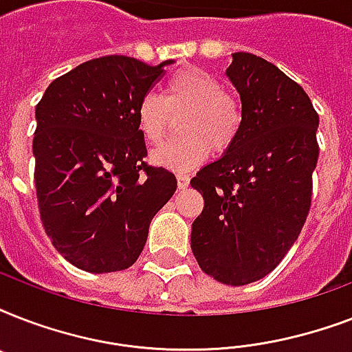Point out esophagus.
Here are the masks:
<instances>
[{
	"label": "esophagus",
	"instance_id": "obj_1",
	"mask_svg": "<svg viewBox=\"0 0 352 352\" xmlns=\"http://www.w3.org/2000/svg\"><path fill=\"white\" fill-rule=\"evenodd\" d=\"M177 186H179V190H186L190 186V175H186V173H177Z\"/></svg>",
	"mask_w": 352,
	"mask_h": 352
}]
</instances>
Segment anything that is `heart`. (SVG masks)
I'll return each mask as SVG.
<instances>
[{
	"mask_svg": "<svg viewBox=\"0 0 352 352\" xmlns=\"http://www.w3.org/2000/svg\"><path fill=\"white\" fill-rule=\"evenodd\" d=\"M182 137L153 151V164L173 171H192L208 159L210 149L226 151L243 127V106L225 91L214 74L203 69H179L166 80L162 96L149 91L137 107L142 137L153 146L166 138L173 118H179Z\"/></svg>",
	"mask_w": 352,
	"mask_h": 352,
	"instance_id": "b5f03b06",
	"label": "heart"
}]
</instances>
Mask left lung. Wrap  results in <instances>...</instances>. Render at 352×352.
<instances>
[{"label":"left lung","instance_id":"1","mask_svg":"<svg viewBox=\"0 0 352 352\" xmlns=\"http://www.w3.org/2000/svg\"><path fill=\"white\" fill-rule=\"evenodd\" d=\"M226 76L239 93L243 127L190 181L204 199L192 252L203 272L239 287L272 272L305 225L320 118L303 87L256 54L234 52Z\"/></svg>","mask_w":352,"mask_h":352}]
</instances>
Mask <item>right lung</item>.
I'll list each match as a JSON object with an SVG mask.
<instances>
[{
  "mask_svg": "<svg viewBox=\"0 0 352 352\" xmlns=\"http://www.w3.org/2000/svg\"><path fill=\"white\" fill-rule=\"evenodd\" d=\"M173 63L102 56L52 80L36 106L32 153L38 208L52 245L85 272L126 270L149 223L177 190L146 164L138 102Z\"/></svg>",
  "mask_w": 352,
  "mask_h": 352,
  "instance_id": "obj_1",
  "label": "right lung"
}]
</instances>
